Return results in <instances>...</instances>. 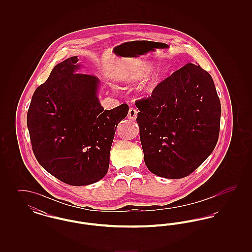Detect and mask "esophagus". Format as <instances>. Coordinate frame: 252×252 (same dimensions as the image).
<instances>
[{
  "instance_id": "esophagus-1",
  "label": "esophagus",
  "mask_w": 252,
  "mask_h": 252,
  "mask_svg": "<svg viewBox=\"0 0 252 252\" xmlns=\"http://www.w3.org/2000/svg\"><path fill=\"white\" fill-rule=\"evenodd\" d=\"M137 115H138V109H137V108H129V111H128V114H127L128 119H130V120H135V119L137 118Z\"/></svg>"
}]
</instances>
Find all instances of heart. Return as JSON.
Listing matches in <instances>:
<instances>
[{
    "label": "heart",
    "mask_w": 252,
    "mask_h": 252,
    "mask_svg": "<svg viewBox=\"0 0 252 252\" xmlns=\"http://www.w3.org/2000/svg\"><path fill=\"white\" fill-rule=\"evenodd\" d=\"M148 69L142 65H138L127 69L125 72V80L127 82H138L147 76Z\"/></svg>",
    "instance_id": "b5f03b06"
}]
</instances>
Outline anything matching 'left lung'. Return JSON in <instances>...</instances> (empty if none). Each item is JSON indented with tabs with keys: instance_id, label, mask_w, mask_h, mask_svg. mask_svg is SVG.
Returning <instances> with one entry per match:
<instances>
[{
	"instance_id": "1",
	"label": "left lung",
	"mask_w": 252,
	"mask_h": 252,
	"mask_svg": "<svg viewBox=\"0 0 252 252\" xmlns=\"http://www.w3.org/2000/svg\"><path fill=\"white\" fill-rule=\"evenodd\" d=\"M147 168L158 177L182 179L216 147L221 104L211 74L187 63L136 101Z\"/></svg>"
}]
</instances>
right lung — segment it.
Instances as JSON below:
<instances>
[{"label":"right lung","mask_w":252,"mask_h":252,"mask_svg":"<svg viewBox=\"0 0 252 252\" xmlns=\"http://www.w3.org/2000/svg\"><path fill=\"white\" fill-rule=\"evenodd\" d=\"M77 57L58 64L36 88L27 112V126L38 163L60 181L82 186L108 172L109 152L127 104L105 110L97 98L99 79L76 72Z\"/></svg>","instance_id":"1"}]
</instances>
